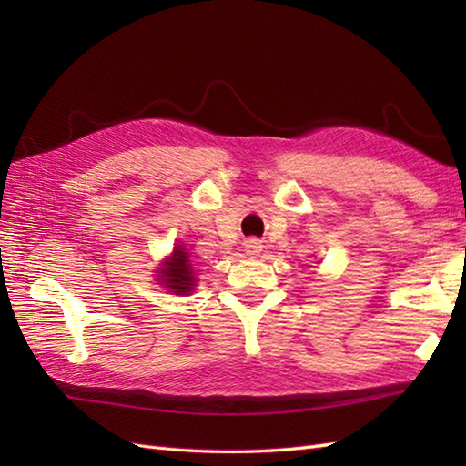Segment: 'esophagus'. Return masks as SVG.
I'll list each match as a JSON object with an SVG mask.
<instances>
[{"label":"esophagus","instance_id":"esophagus-1","mask_svg":"<svg viewBox=\"0 0 466 466\" xmlns=\"http://www.w3.org/2000/svg\"><path fill=\"white\" fill-rule=\"evenodd\" d=\"M244 248H246V252H248V254H258L262 250V244L258 240L250 238V240L244 242Z\"/></svg>","mask_w":466,"mask_h":466}]
</instances>
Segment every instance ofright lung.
I'll use <instances>...</instances> for the list:
<instances>
[{"label": "right lung", "instance_id": "add662e5", "mask_svg": "<svg viewBox=\"0 0 466 466\" xmlns=\"http://www.w3.org/2000/svg\"><path fill=\"white\" fill-rule=\"evenodd\" d=\"M162 274V282L167 289H172L176 294H186L192 290L194 286V272L190 266V258H187V252H184L182 248H176L172 258H167V262H164V268L160 270Z\"/></svg>", "mask_w": 466, "mask_h": 466}]
</instances>
